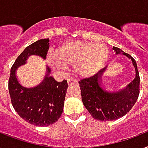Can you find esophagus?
Masks as SVG:
<instances>
[{"instance_id": "obj_1", "label": "esophagus", "mask_w": 148, "mask_h": 148, "mask_svg": "<svg viewBox=\"0 0 148 148\" xmlns=\"http://www.w3.org/2000/svg\"><path fill=\"white\" fill-rule=\"evenodd\" d=\"M68 83H69V85L77 84V83H78V80L75 79H69L68 80Z\"/></svg>"}]
</instances>
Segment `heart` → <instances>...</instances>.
<instances>
[{
  "instance_id": "obj_1",
  "label": "heart",
  "mask_w": 148,
  "mask_h": 148,
  "mask_svg": "<svg viewBox=\"0 0 148 148\" xmlns=\"http://www.w3.org/2000/svg\"><path fill=\"white\" fill-rule=\"evenodd\" d=\"M108 57L109 49L103 43L75 41L60 45L54 51V56H47L46 61L55 69L73 66L77 75L89 77L105 65Z\"/></svg>"
}]
</instances>
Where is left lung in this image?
I'll list each match as a JSON object with an SVG mask.
<instances>
[{"mask_svg": "<svg viewBox=\"0 0 148 148\" xmlns=\"http://www.w3.org/2000/svg\"><path fill=\"white\" fill-rule=\"evenodd\" d=\"M116 54H122L131 59L136 72V77L124 90L111 91L102 83L101 78L106 67L94 75L79 82L83 105L96 120L109 121L116 120L127 114L138 99L140 93V76L136 61L132 56L119 48L113 47Z\"/></svg>", "mask_w": 148, "mask_h": 148, "instance_id": "1", "label": "left lung"}]
</instances>
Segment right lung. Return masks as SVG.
I'll return each instance as SVG.
<instances>
[{
  "instance_id": "add662e5",
  "label": "right lung",
  "mask_w": 148,
  "mask_h": 148,
  "mask_svg": "<svg viewBox=\"0 0 148 148\" xmlns=\"http://www.w3.org/2000/svg\"><path fill=\"white\" fill-rule=\"evenodd\" d=\"M49 49V39L38 40L25 48L11 69L8 90L11 103L21 117L31 124L46 127L56 123L63 111L64 101L68 88L67 80L57 82L47 66L44 80L35 87L23 86L16 76L18 66L26 63L31 55H36L45 59Z\"/></svg>"
}]
</instances>
